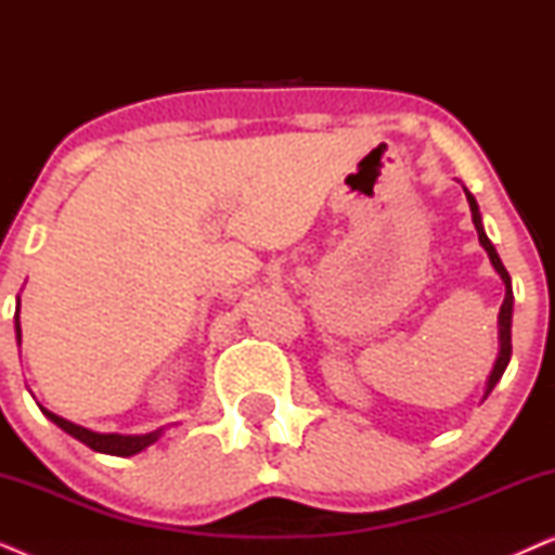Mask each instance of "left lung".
I'll use <instances>...</instances> for the list:
<instances>
[{
	"label": "left lung",
	"mask_w": 555,
	"mask_h": 555,
	"mask_svg": "<svg viewBox=\"0 0 555 555\" xmlns=\"http://www.w3.org/2000/svg\"><path fill=\"white\" fill-rule=\"evenodd\" d=\"M465 196H467V202H469V211H473V222H475L477 237H480V245H482L485 253H488L492 268H495V272H498L500 280H503V285H505V300H503V306H500V315H498V344H500V348H498V359H495V363H492L488 384H485V393H482V401H485V399L490 397V391L495 389V384L500 382V378H503L507 363H511V353H513V340H511V328H513V283H511V275H507L503 260H500L495 245H492L488 234H485L482 215H480V207H477V199L467 192V189H465Z\"/></svg>",
	"instance_id": "1"
}]
</instances>
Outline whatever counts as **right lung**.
Wrapping results in <instances>:
<instances>
[{"label":"right lung","instance_id":"add662e5","mask_svg":"<svg viewBox=\"0 0 555 555\" xmlns=\"http://www.w3.org/2000/svg\"><path fill=\"white\" fill-rule=\"evenodd\" d=\"M14 333H17V346L22 344V328H20V295H17V313H14ZM42 409V414L48 416L52 424H57L60 429L67 431V435L78 439L90 450L95 452H103V454H113V457H131V454H139L151 447L154 442H158L164 435V427L156 429V431H149V435H101V431H93V429H86L80 427V424H73L63 420V416L52 414L50 409Z\"/></svg>","mask_w":555,"mask_h":555}]
</instances>
